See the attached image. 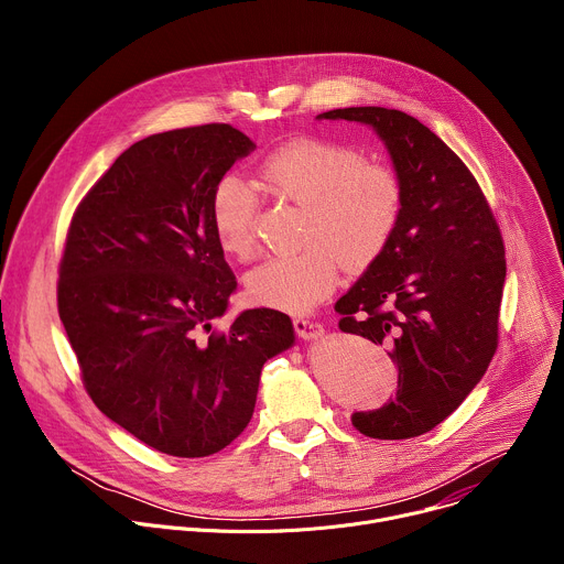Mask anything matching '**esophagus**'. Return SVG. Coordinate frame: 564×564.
Instances as JSON below:
<instances>
[{"instance_id": "1", "label": "esophagus", "mask_w": 564, "mask_h": 564, "mask_svg": "<svg viewBox=\"0 0 564 564\" xmlns=\"http://www.w3.org/2000/svg\"><path fill=\"white\" fill-rule=\"evenodd\" d=\"M294 330L305 341H316V339L324 337V326H321L318 321H312L307 316H296L294 318Z\"/></svg>"}]
</instances>
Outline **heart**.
Here are the masks:
<instances>
[{
	"instance_id": "1",
	"label": "heart",
	"mask_w": 564,
	"mask_h": 564,
	"mask_svg": "<svg viewBox=\"0 0 564 564\" xmlns=\"http://www.w3.org/2000/svg\"><path fill=\"white\" fill-rule=\"evenodd\" d=\"M263 187L303 207L301 252L272 257L257 265L246 288L254 303L307 312L337 283V261L346 270L370 265L392 236L404 189L383 163L364 160L348 147L303 138L272 151L259 165ZM259 200L236 176L223 178L212 194V227L218 246L246 261L257 250Z\"/></svg>"
}]
</instances>
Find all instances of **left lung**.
<instances>
[{
	"label": "left lung",
	"instance_id": "1",
	"mask_svg": "<svg viewBox=\"0 0 564 564\" xmlns=\"http://www.w3.org/2000/svg\"><path fill=\"white\" fill-rule=\"evenodd\" d=\"M372 127L404 203L392 236L337 301L339 328L386 344L397 392L352 426L375 440L433 431L485 377L498 348L507 276L500 227L462 160L417 118L383 107L318 113Z\"/></svg>",
	"mask_w": 564,
	"mask_h": 564
}]
</instances>
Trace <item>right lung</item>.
I'll return each instance as SVG.
<instances>
[{
    "mask_svg": "<svg viewBox=\"0 0 564 564\" xmlns=\"http://www.w3.org/2000/svg\"><path fill=\"white\" fill-rule=\"evenodd\" d=\"M254 142L229 124L149 135L73 214L57 310L94 404L147 446L205 457L252 420L263 364L294 346L288 314L240 312L212 194Z\"/></svg>",
    "mask_w": 564,
    "mask_h": 564,
    "instance_id": "obj_1",
    "label": "right lung"
}]
</instances>
